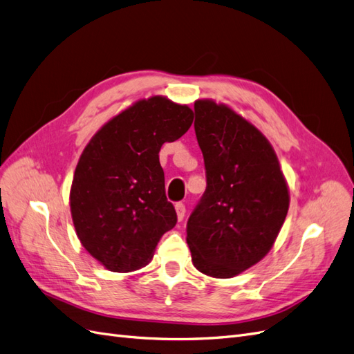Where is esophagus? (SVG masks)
Segmentation results:
<instances>
[{"mask_svg":"<svg viewBox=\"0 0 354 354\" xmlns=\"http://www.w3.org/2000/svg\"><path fill=\"white\" fill-rule=\"evenodd\" d=\"M176 212H177V220H178V221L183 220V218H185V214H186L185 203L177 202V203H176Z\"/></svg>","mask_w":354,"mask_h":354,"instance_id":"obj_1","label":"esophagus"}]
</instances>
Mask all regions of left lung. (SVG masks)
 I'll use <instances>...</instances> for the list:
<instances>
[{"label": "left lung", "instance_id": "1", "mask_svg": "<svg viewBox=\"0 0 354 354\" xmlns=\"http://www.w3.org/2000/svg\"><path fill=\"white\" fill-rule=\"evenodd\" d=\"M207 189L187 221L196 269L227 279L264 259L289 208L279 160L263 133L226 104L195 102Z\"/></svg>", "mask_w": 354, "mask_h": 354}]
</instances>
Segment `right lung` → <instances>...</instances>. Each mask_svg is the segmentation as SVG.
<instances>
[{"label":"right lung","mask_w":354,"mask_h":354,"mask_svg":"<svg viewBox=\"0 0 354 354\" xmlns=\"http://www.w3.org/2000/svg\"><path fill=\"white\" fill-rule=\"evenodd\" d=\"M192 122L187 104L153 95L113 116L82 151L69 195L72 221L84 248L108 270L142 269L176 226L159 151Z\"/></svg>","instance_id":"1"}]
</instances>
